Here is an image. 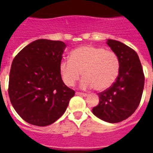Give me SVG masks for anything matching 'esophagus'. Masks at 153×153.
<instances>
[{
    "label": "esophagus",
    "instance_id": "obj_1",
    "mask_svg": "<svg viewBox=\"0 0 153 153\" xmlns=\"http://www.w3.org/2000/svg\"><path fill=\"white\" fill-rule=\"evenodd\" d=\"M76 95H78V96H82V97H87V96H88V94H87V93H79V92H77Z\"/></svg>",
    "mask_w": 153,
    "mask_h": 153
}]
</instances>
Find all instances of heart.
I'll use <instances>...</instances> for the list:
<instances>
[{"label":"heart","instance_id":"heart-1","mask_svg":"<svg viewBox=\"0 0 153 153\" xmlns=\"http://www.w3.org/2000/svg\"><path fill=\"white\" fill-rule=\"evenodd\" d=\"M120 62L112 51L91 45L82 46L72 51L70 60L59 65L62 80L67 86H74L82 74L84 76L80 87L83 89L93 88L103 91L113 85L118 78Z\"/></svg>","mask_w":153,"mask_h":153}]
</instances>
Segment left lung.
Masks as SVG:
<instances>
[{"mask_svg":"<svg viewBox=\"0 0 153 153\" xmlns=\"http://www.w3.org/2000/svg\"><path fill=\"white\" fill-rule=\"evenodd\" d=\"M106 44L118 56L120 69L111 87L98 94L99 104L93 113L108 123L128 118L138 108L144 87V74L138 54L125 44L107 39Z\"/></svg>","mask_w":153,"mask_h":153,"instance_id":"obj_1","label":"left lung"}]
</instances>
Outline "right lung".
Returning a JSON list of instances; mask_svg holds the SVG:
<instances>
[{
	"mask_svg": "<svg viewBox=\"0 0 153 153\" xmlns=\"http://www.w3.org/2000/svg\"><path fill=\"white\" fill-rule=\"evenodd\" d=\"M66 44L38 39L24 47L12 62L9 97L15 111L37 126L51 125L63 115L74 91L59 70Z\"/></svg>",
	"mask_w": 153,
	"mask_h": 153,
	"instance_id": "obj_1",
	"label": "right lung"
}]
</instances>
